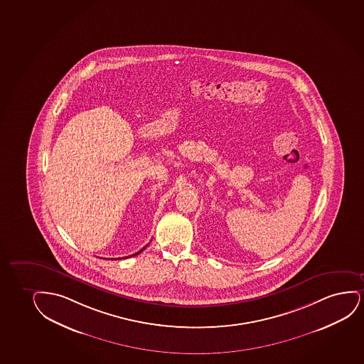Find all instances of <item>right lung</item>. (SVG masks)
Masks as SVG:
<instances>
[{
	"label": "right lung",
	"mask_w": 364,
	"mask_h": 364,
	"mask_svg": "<svg viewBox=\"0 0 364 364\" xmlns=\"http://www.w3.org/2000/svg\"><path fill=\"white\" fill-rule=\"evenodd\" d=\"M147 245H149V244H147ZM147 245H146V246H145V247H143V249L140 250V251H138V252L134 253V255H132V256H135V255H139V253L143 252L144 250L146 249ZM132 256H128V257H132Z\"/></svg>",
	"instance_id": "right-lung-1"
}]
</instances>
